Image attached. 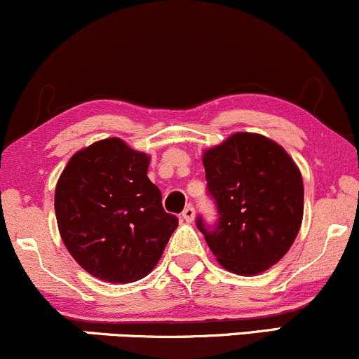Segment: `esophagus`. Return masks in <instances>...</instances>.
<instances>
[{
	"label": "esophagus",
	"instance_id": "obj_1",
	"mask_svg": "<svg viewBox=\"0 0 359 359\" xmlns=\"http://www.w3.org/2000/svg\"><path fill=\"white\" fill-rule=\"evenodd\" d=\"M181 217H183V220H187L188 223H191L195 220V208H193L191 205H188L187 208L183 210V213H181Z\"/></svg>",
	"mask_w": 359,
	"mask_h": 359
}]
</instances>
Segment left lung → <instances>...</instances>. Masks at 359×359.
<instances>
[{
  "mask_svg": "<svg viewBox=\"0 0 359 359\" xmlns=\"http://www.w3.org/2000/svg\"><path fill=\"white\" fill-rule=\"evenodd\" d=\"M206 188L218 210L205 235L218 264L238 276H257L287 254L304 213V184L294 159L272 139L237 133L203 153Z\"/></svg>",
  "mask_w": 359,
  "mask_h": 359,
  "instance_id": "obj_1",
  "label": "left lung"
}]
</instances>
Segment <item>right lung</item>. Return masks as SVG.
Masks as SVG:
<instances>
[{
	"mask_svg": "<svg viewBox=\"0 0 359 359\" xmlns=\"http://www.w3.org/2000/svg\"><path fill=\"white\" fill-rule=\"evenodd\" d=\"M149 156L119 137L75 153L55 188V215L67 250L83 271L111 284L154 269L178 226L147 178Z\"/></svg>",
	"mask_w": 359,
	"mask_h": 359,
	"instance_id": "right-lung-1",
	"label": "right lung"
}]
</instances>
